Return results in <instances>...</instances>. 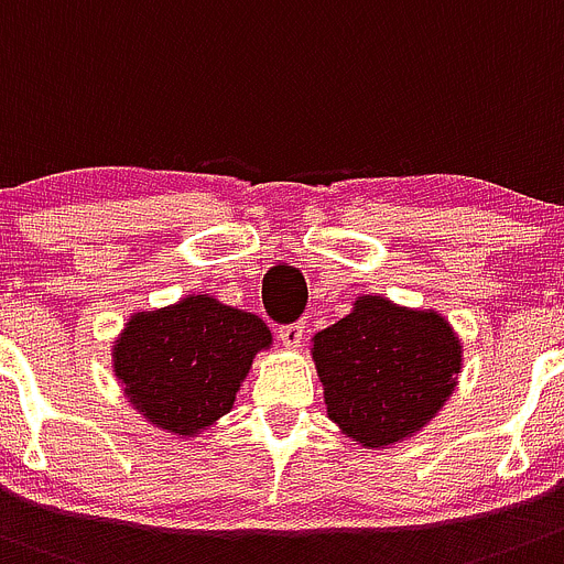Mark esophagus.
<instances>
[{
	"mask_svg": "<svg viewBox=\"0 0 564 564\" xmlns=\"http://www.w3.org/2000/svg\"><path fill=\"white\" fill-rule=\"evenodd\" d=\"M278 337L286 348H301V343L306 339V326L303 323H289V326H281Z\"/></svg>",
	"mask_w": 564,
	"mask_h": 564,
	"instance_id": "esophagus-1",
	"label": "esophagus"
}]
</instances>
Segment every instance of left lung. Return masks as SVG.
<instances>
[{"label": "left lung", "instance_id": "8db88e82", "mask_svg": "<svg viewBox=\"0 0 564 564\" xmlns=\"http://www.w3.org/2000/svg\"><path fill=\"white\" fill-rule=\"evenodd\" d=\"M328 419L365 449L419 433L453 395L464 345L438 312L362 294L312 337Z\"/></svg>", "mask_w": 564, "mask_h": 564}]
</instances>
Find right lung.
<instances>
[{"label": "right lung", "instance_id": "1", "mask_svg": "<svg viewBox=\"0 0 564 564\" xmlns=\"http://www.w3.org/2000/svg\"><path fill=\"white\" fill-rule=\"evenodd\" d=\"M270 345L261 317L187 294L174 306L131 314L111 345V368L145 421L194 438L230 413L252 359Z\"/></svg>", "mask_w": 564, "mask_h": 564}]
</instances>
